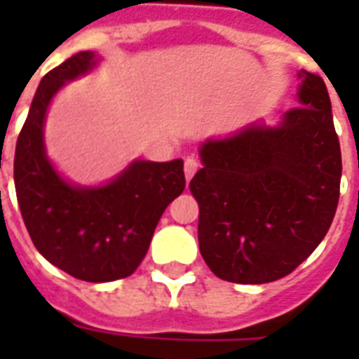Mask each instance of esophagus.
<instances>
[{
	"label": "esophagus",
	"instance_id": "1",
	"mask_svg": "<svg viewBox=\"0 0 359 359\" xmlns=\"http://www.w3.org/2000/svg\"><path fill=\"white\" fill-rule=\"evenodd\" d=\"M197 169H199V162H197L196 158H191V156L186 158V160H184V175H186V180H188V182H190L191 177L196 175Z\"/></svg>",
	"mask_w": 359,
	"mask_h": 359
}]
</instances>
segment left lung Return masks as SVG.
I'll return each mask as SVG.
<instances>
[{"instance_id": "obj_1", "label": "left lung", "mask_w": 359, "mask_h": 359, "mask_svg": "<svg viewBox=\"0 0 359 359\" xmlns=\"http://www.w3.org/2000/svg\"><path fill=\"white\" fill-rule=\"evenodd\" d=\"M298 108L276 126L255 121L199 147L190 182L199 250L219 279L261 285L311 255L334 222L341 147L323 78L298 72Z\"/></svg>"}]
</instances>
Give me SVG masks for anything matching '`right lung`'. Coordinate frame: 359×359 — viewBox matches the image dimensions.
<instances>
[{
  "label": "right lung",
  "instance_id": "add662e5",
  "mask_svg": "<svg viewBox=\"0 0 359 359\" xmlns=\"http://www.w3.org/2000/svg\"><path fill=\"white\" fill-rule=\"evenodd\" d=\"M100 57L80 52L39 83L16 141L14 186L33 244L72 278L106 283L140 266L163 210L184 191V162L134 160L100 186H80L59 175L44 145V121L53 97L89 74Z\"/></svg>",
  "mask_w": 359,
  "mask_h": 359
}]
</instances>
